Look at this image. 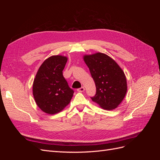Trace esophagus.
I'll return each instance as SVG.
<instances>
[{
  "label": "esophagus",
  "mask_w": 160,
  "mask_h": 160,
  "mask_svg": "<svg viewBox=\"0 0 160 160\" xmlns=\"http://www.w3.org/2000/svg\"><path fill=\"white\" fill-rule=\"evenodd\" d=\"M84 91H85V88H84V87H81V88L77 89V91L81 92H81H83Z\"/></svg>",
  "instance_id": "1"
}]
</instances>
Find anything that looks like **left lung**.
Masks as SVG:
<instances>
[{"label":"left lung","mask_w":160,"mask_h":160,"mask_svg":"<svg viewBox=\"0 0 160 160\" xmlns=\"http://www.w3.org/2000/svg\"><path fill=\"white\" fill-rule=\"evenodd\" d=\"M83 59L96 86L92 101L106 110L117 108L128 90L123 70L113 59L101 52L85 55Z\"/></svg>","instance_id":"left-lung-1"}]
</instances>
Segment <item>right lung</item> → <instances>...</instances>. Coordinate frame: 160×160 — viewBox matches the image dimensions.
Listing matches in <instances>:
<instances>
[{"label": "right lung", "mask_w": 160, "mask_h": 160, "mask_svg": "<svg viewBox=\"0 0 160 160\" xmlns=\"http://www.w3.org/2000/svg\"><path fill=\"white\" fill-rule=\"evenodd\" d=\"M67 58L51 56L38 69L32 85V93L38 107L48 114L60 112L68 105L73 95L62 75Z\"/></svg>", "instance_id": "obj_1"}]
</instances>
